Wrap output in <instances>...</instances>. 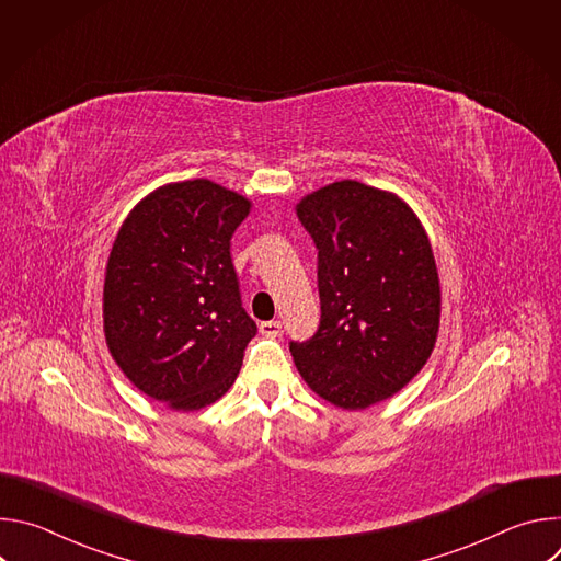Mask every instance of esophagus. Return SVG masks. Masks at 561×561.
<instances>
[{
    "instance_id": "1",
    "label": "esophagus",
    "mask_w": 561,
    "mask_h": 561,
    "mask_svg": "<svg viewBox=\"0 0 561 561\" xmlns=\"http://www.w3.org/2000/svg\"><path fill=\"white\" fill-rule=\"evenodd\" d=\"M260 333L264 337H279L282 335V324L277 322V319H273V322H262L260 324Z\"/></svg>"
}]
</instances>
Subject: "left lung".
Here are the masks:
<instances>
[{"label":"left lung","mask_w":561,"mask_h":561,"mask_svg":"<svg viewBox=\"0 0 561 561\" xmlns=\"http://www.w3.org/2000/svg\"><path fill=\"white\" fill-rule=\"evenodd\" d=\"M297 219L317 247L322 322L290 344L308 388L344 411L402 390L428 362L442 317L431 239L415 210L357 180L304 195Z\"/></svg>","instance_id":"8db88e82"}]
</instances>
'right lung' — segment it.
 <instances>
[{"instance_id": "add662e5", "label": "right lung", "mask_w": 561, "mask_h": 561, "mask_svg": "<svg viewBox=\"0 0 561 561\" xmlns=\"http://www.w3.org/2000/svg\"><path fill=\"white\" fill-rule=\"evenodd\" d=\"M253 202L210 180L154 188L124 219L104 277V337L128 381L173 411L234 383L257 327L239 301L230 237Z\"/></svg>"}]
</instances>
